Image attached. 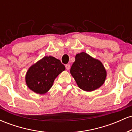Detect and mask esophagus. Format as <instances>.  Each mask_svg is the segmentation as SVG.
I'll use <instances>...</instances> for the list:
<instances>
[{
	"mask_svg": "<svg viewBox=\"0 0 132 132\" xmlns=\"http://www.w3.org/2000/svg\"><path fill=\"white\" fill-rule=\"evenodd\" d=\"M65 67H66V69H67V70H69V68H70V64H67L65 65Z\"/></svg>",
	"mask_w": 132,
	"mask_h": 132,
	"instance_id": "34e87169",
	"label": "esophagus"
}]
</instances>
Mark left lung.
<instances>
[{"instance_id": "1", "label": "left lung", "mask_w": 132, "mask_h": 132, "mask_svg": "<svg viewBox=\"0 0 132 132\" xmlns=\"http://www.w3.org/2000/svg\"><path fill=\"white\" fill-rule=\"evenodd\" d=\"M70 72L78 86L85 91H92L101 87L107 76L102 63L84 52L76 55Z\"/></svg>"}]
</instances>
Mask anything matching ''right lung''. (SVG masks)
<instances>
[{"label": "right lung", "mask_w": 132, "mask_h": 132, "mask_svg": "<svg viewBox=\"0 0 132 132\" xmlns=\"http://www.w3.org/2000/svg\"><path fill=\"white\" fill-rule=\"evenodd\" d=\"M65 66L54 57L45 56L32 65L27 72L25 80L28 87L37 94H45L52 87L56 78Z\"/></svg>", "instance_id": "1"}]
</instances>
